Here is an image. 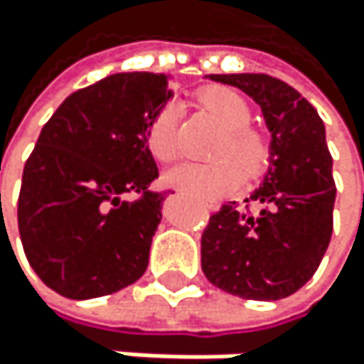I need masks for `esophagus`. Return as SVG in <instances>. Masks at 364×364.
Masks as SVG:
<instances>
[{
	"label": "esophagus",
	"instance_id": "1",
	"mask_svg": "<svg viewBox=\"0 0 364 364\" xmlns=\"http://www.w3.org/2000/svg\"><path fill=\"white\" fill-rule=\"evenodd\" d=\"M212 209H216V205H212Z\"/></svg>",
	"mask_w": 364,
	"mask_h": 364
}]
</instances>
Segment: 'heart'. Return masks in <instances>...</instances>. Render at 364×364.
Here are the masks:
<instances>
[{
  "mask_svg": "<svg viewBox=\"0 0 364 364\" xmlns=\"http://www.w3.org/2000/svg\"><path fill=\"white\" fill-rule=\"evenodd\" d=\"M198 105L225 129L214 157L209 164H181L166 172V183L188 192L198 200H216L229 194L240 172L251 178L259 174L269 159V141L259 131L251 129V107L245 97L229 87H209L198 93ZM148 148L159 161L178 157V107L168 102L148 127Z\"/></svg>",
  "mask_w": 364,
  "mask_h": 364,
  "instance_id": "heart-1",
  "label": "heart"
}]
</instances>
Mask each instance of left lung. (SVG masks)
<instances>
[{
  "mask_svg": "<svg viewBox=\"0 0 364 364\" xmlns=\"http://www.w3.org/2000/svg\"><path fill=\"white\" fill-rule=\"evenodd\" d=\"M259 105L271 133L269 170L247 203L233 200L209 218L200 267L216 288L242 299L277 301L297 292L318 269L332 237L336 188L326 127L290 85L267 74H209Z\"/></svg>",
  "mask_w": 364,
  "mask_h": 364,
  "instance_id": "left-lung-1",
  "label": "left lung"
}]
</instances>
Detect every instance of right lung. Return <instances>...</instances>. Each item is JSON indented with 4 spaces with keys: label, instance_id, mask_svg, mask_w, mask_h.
<instances>
[{
    "label": "right lung",
    "instance_id": "right-lung-1",
    "mask_svg": "<svg viewBox=\"0 0 364 364\" xmlns=\"http://www.w3.org/2000/svg\"><path fill=\"white\" fill-rule=\"evenodd\" d=\"M170 76L113 74L76 93L41 131L17 207L26 257L67 299H95L135 284L148 267L166 192L148 127L174 95ZM135 196V199H129Z\"/></svg>",
    "mask_w": 364,
    "mask_h": 364
}]
</instances>
